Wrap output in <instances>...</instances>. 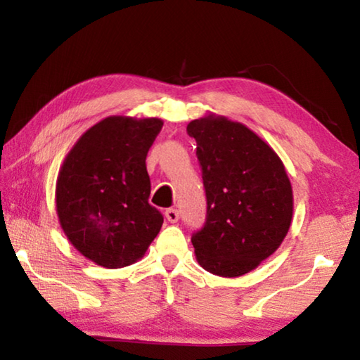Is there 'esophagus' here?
Instances as JSON below:
<instances>
[{
    "instance_id": "1",
    "label": "esophagus",
    "mask_w": 360,
    "mask_h": 360,
    "mask_svg": "<svg viewBox=\"0 0 360 360\" xmlns=\"http://www.w3.org/2000/svg\"><path fill=\"white\" fill-rule=\"evenodd\" d=\"M165 217L168 219V222H172V224L178 222V219H179V211H178V210H174V208H169V210H167V211H165Z\"/></svg>"
}]
</instances>
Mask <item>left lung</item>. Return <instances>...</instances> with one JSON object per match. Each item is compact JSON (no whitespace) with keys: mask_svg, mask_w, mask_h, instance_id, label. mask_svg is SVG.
I'll return each mask as SVG.
<instances>
[{"mask_svg":"<svg viewBox=\"0 0 360 360\" xmlns=\"http://www.w3.org/2000/svg\"><path fill=\"white\" fill-rule=\"evenodd\" d=\"M197 141L206 222L192 235L198 264L212 275H246L288 235L294 195L281 158L240 122L208 114L187 125Z\"/></svg>","mask_w":360,"mask_h":360,"instance_id":"1","label":"left lung"}]
</instances>
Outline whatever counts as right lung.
Listing matches in <instances>:
<instances>
[{"label": "right lung", "instance_id": "obj_1", "mask_svg": "<svg viewBox=\"0 0 360 360\" xmlns=\"http://www.w3.org/2000/svg\"><path fill=\"white\" fill-rule=\"evenodd\" d=\"M162 127L157 117L109 115L77 139L60 167V225L71 245L96 265L135 264L162 229L163 216L149 205L146 169V155Z\"/></svg>", "mask_w": 360, "mask_h": 360}]
</instances>
